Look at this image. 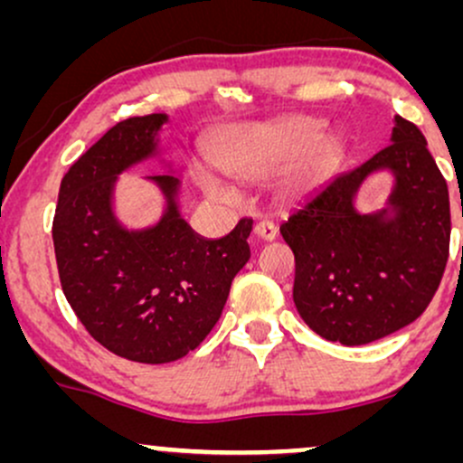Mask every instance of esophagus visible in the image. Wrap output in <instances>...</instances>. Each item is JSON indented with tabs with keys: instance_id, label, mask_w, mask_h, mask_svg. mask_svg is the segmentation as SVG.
I'll return each instance as SVG.
<instances>
[{
	"instance_id": "34e87169",
	"label": "esophagus",
	"mask_w": 463,
	"mask_h": 463,
	"mask_svg": "<svg viewBox=\"0 0 463 463\" xmlns=\"http://www.w3.org/2000/svg\"><path fill=\"white\" fill-rule=\"evenodd\" d=\"M276 232H279V228H276L274 222L269 220H261L254 224V235L261 239V241H274Z\"/></svg>"
}]
</instances>
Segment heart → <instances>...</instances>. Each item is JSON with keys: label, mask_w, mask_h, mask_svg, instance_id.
<instances>
[{"label": "heart", "mask_w": 463, "mask_h": 463, "mask_svg": "<svg viewBox=\"0 0 463 463\" xmlns=\"http://www.w3.org/2000/svg\"><path fill=\"white\" fill-rule=\"evenodd\" d=\"M324 121L307 115H291L263 124H243L228 128L211 146V163L232 178H261L294 163L289 183L311 187L333 172L339 146L333 137H320ZM211 194L222 195L224 187L211 176H200Z\"/></svg>", "instance_id": "b5f03b06"}]
</instances>
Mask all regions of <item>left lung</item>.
<instances>
[{
    "label": "left lung",
    "instance_id": "8db88e82",
    "mask_svg": "<svg viewBox=\"0 0 463 463\" xmlns=\"http://www.w3.org/2000/svg\"><path fill=\"white\" fill-rule=\"evenodd\" d=\"M383 168L395 176L386 209L359 214L354 195ZM280 235L296 257V309L320 337L361 346L422 316L449 261L450 204L418 126L396 115L390 146L311 194Z\"/></svg>",
    "mask_w": 463,
    "mask_h": 463
}]
</instances>
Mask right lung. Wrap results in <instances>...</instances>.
<instances>
[{"label": "right lung", "instance_id": "right-lung-1", "mask_svg": "<svg viewBox=\"0 0 463 463\" xmlns=\"http://www.w3.org/2000/svg\"><path fill=\"white\" fill-rule=\"evenodd\" d=\"M167 115L113 126L69 167L52 226L58 276L78 320L95 342L139 364H169L211 333L231 283L248 263L252 220L204 239L180 217V180L147 176L165 198L161 220L128 231L113 211L117 176L158 152Z\"/></svg>", "mask_w": 463, "mask_h": 463}]
</instances>
